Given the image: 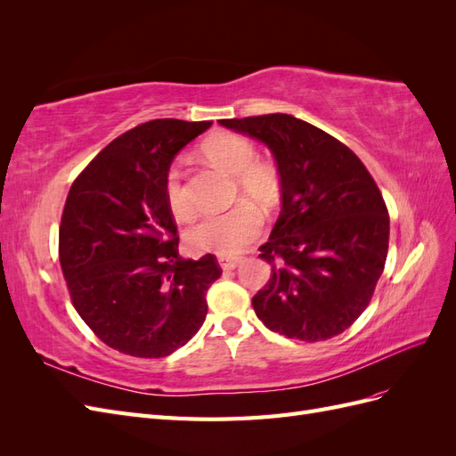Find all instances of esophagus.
Instances as JSON below:
<instances>
[{"mask_svg":"<svg viewBox=\"0 0 456 456\" xmlns=\"http://www.w3.org/2000/svg\"><path fill=\"white\" fill-rule=\"evenodd\" d=\"M240 262H241V258H238V256H218V265L224 272L233 270L240 265Z\"/></svg>","mask_w":456,"mask_h":456,"instance_id":"esophagus-1","label":"esophagus"}]
</instances>
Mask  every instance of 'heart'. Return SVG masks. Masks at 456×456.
<instances>
[{
  "label": "heart",
  "instance_id": "heart-1",
  "mask_svg": "<svg viewBox=\"0 0 456 456\" xmlns=\"http://www.w3.org/2000/svg\"><path fill=\"white\" fill-rule=\"evenodd\" d=\"M203 154L216 167L228 175H236L238 200L243 196L265 211L273 209L281 196L280 173L273 165L256 161L253 142L228 131H218L207 136ZM163 194L171 213L178 220H190L196 213L190 198L184 175L178 165H171L163 176ZM262 232V215L251 203H240L226 213L209 215L186 233V243L191 251L236 255L243 247L255 241Z\"/></svg>",
  "mask_w": 456,
  "mask_h": 456
}]
</instances>
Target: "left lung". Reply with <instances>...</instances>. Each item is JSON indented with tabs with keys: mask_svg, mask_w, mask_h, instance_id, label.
I'll return each mask as SVG.
<instances>
[{
	"mask_svg": "<svg viewBox=\"0 0 456 456\" xmlns=\"http://www.w3.org/2000/svg\"><path fill=\"white\" fill-rule=\"evenodd\" d=\"M266 144L281 181V213L260 258L272 278L253 297L258 320L287 338L320 342L369 306L388 255L390 216L362 159L289 114L220 119Z\"/></svg>",
	"mask_w": 456,
	"mask_h": 456,
	"instance_id": "obj_1",
	"label": "left lung"
}]
</instances>
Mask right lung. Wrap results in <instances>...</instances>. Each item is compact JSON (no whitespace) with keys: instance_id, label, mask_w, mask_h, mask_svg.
Wrapping results in <instances>:
<instances>
[{"instance_id":"right-lung-1","label":"right lung","mask_w":456,"mask_h":456,"mask_svg":"<svg viewBox=\"0 0 456 456\" xmlns=\"http://www.w3.org/2000/svg\"><path fill=\"white\" fill-rule=\"evenodd\" d=\"M213 121L151 119L118 136L76 178L59 232V256L74 308L110 348L165 357L207 315L215 255H178L163 176L175 156Z\"/></svg>"}]
</instances>
